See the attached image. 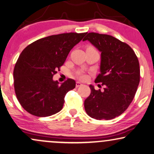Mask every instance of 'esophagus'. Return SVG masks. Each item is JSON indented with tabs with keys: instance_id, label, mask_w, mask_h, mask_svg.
I'll return each instance as SVG.
<instances>
[{
	"instance_id": "esophagus-1",
	"label": "esophagus",
	"mask_w": 154,
	"mask_h": 154,
	"mask_svg": "<svg viewBox=\"0 0 154 154\" xmlns=\"http://www.w3.org/2000/svg\"><path fill=\"white\" fill-rule=\"evenodd\" d=\"M81 85H82V84L81 82H76V87H80Z\"/></svg>"
}]
</instances>
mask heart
<instances>
[{
    "instance_id": "heart-1",
    "label": "heart",
    "mask_w": 154,
    "mask_h": 154,
    "mask_svg": "<svg viewBox=\"0 0 154 154\" xmlns=\"http://www.w3.org/2000/svg\"><path fill=\"white\" fill-rule=\"evenodd\" d=\"M77 76L79 77V78H80L82 79H84L86 78V76H85V74L82 73V72H79L78 74H77Z\"/></svg>"
}]
</instances>
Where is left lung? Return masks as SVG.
<instances>
[{
    "label": "left lung",
    "instance_id": "1",
    "mask_svg": "<svg viewBox=\"0 0 154 154\" xmlns=\"http://www.w3.org/2000/svg\"><path fill=\"white\" fill-rule=\"evenodd\" d=\"M83 40L101 52L100 73L95 82L105 86L102 91L89 85L85 111L95 119H112L125 112L135 96L140 81L139 60L129 45L112 35L89 32Z\"/></svg>",
    "mask_w": 154,
    "mask_h": 154
}]
</instances>
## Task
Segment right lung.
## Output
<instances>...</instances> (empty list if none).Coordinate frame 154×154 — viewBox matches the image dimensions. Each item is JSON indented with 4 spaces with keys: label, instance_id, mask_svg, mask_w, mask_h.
<instances>
[{
    "label": "right lung",
    "instance_id": "add662e5",
    "mask_svg": "<svg viewBox=\"0 0 154 154\" xmlns=\"http://www.w3.org/2000/svg\"><path fill=\"white\" fill-rule=\"evenodd\" d=\"M86 33L50 35L39 39L23 50L15 65L13 77L15 94L25 110L45 117L63 109L66 94L75 88L76 82L67 79L59 85L52 77Z\"/></svg>",
    "mask_w": 154,
    "mask_h": 154
}]
</instances>
